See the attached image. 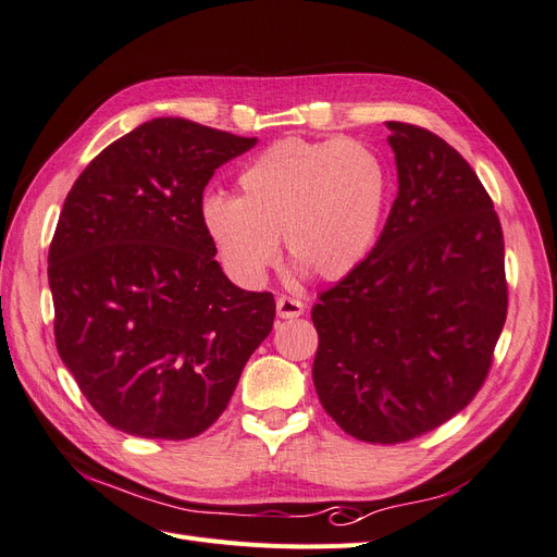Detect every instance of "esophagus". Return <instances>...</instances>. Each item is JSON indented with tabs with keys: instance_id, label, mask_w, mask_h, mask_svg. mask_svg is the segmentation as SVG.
<instances>
[{
	"instance_id": "obj_1",
	"label": "esophagus",
	"mask_w": 557,
	"mask_h": 557,
	"mask_svg": "<svg viewBox=\"0 0 557 557\" xmlns=\"http://www.w3.org/2000/svg\"><path fill=\"white\" fill-rule=\"evenodd\" d=\"M305 301H299V299H295V297H288V295H283V297H278L276 299V313H278V318H299L301 313H305Z\"/></svg>"
}]
</instances>
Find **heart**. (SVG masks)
I'll list each match as a JSON object with an SVG mask.
<instances>
[{
    "instance_id": "heart-1",
    "label": "heart",
    "mask_w": 557,
    "mask_h": 557,
    "mask_svg": "<svg viewBox=\"0 0 557 557\" xmlns=\"http://www.w3.org/2000/svg\"><path fill=\"white\" fill-rule=\"evenodd\" d=\"M239 197L209 193L199 223L225 274L256 290L278 258V234L297 276L339 281L374 246L385 207V166L348 139H281L237 176Z\"/></svg>"
}]
</instances>
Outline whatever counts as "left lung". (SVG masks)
I'll use <instances>...</instances> for the list:
<instances>
[{
  "mask_svg": "<svg viewBox=\"0 0 557 557\" xmlns=\"http://www.w3.org/2000/svg\"><path fill=\"white\" fill-rule=\"evenodd\" d=\"M397 197L372 252L313 305V385L344 432L399 444L479 393L507 320L504 237L479 176L436 134L385 123Z\"/></svg>",
  "mask_w": 557,
  "mask_h": 557,
  "instance_id": "obj_1",
  "label": "left lung"
}]
</instances>
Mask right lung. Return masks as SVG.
I'll return each instance as SVG.
<instances>
[{
  "label": "right lung",
  "mask_w": 557,
  "mask_h": 557,
  "mask_svg": "<svg viewBox=\"0 0 557 557\" xmlns=\"http://www.w3.org/2000/svg\"><path fill=\"white\" fill-rule=\"evenodd\" d=\"M256 141L153 117L107 146L64 199L48 250L55 344L115 430L201 434L272 332L274 295L234 285L199 223L213 172Z\"/></svg>",
  "instance_id": "1"
}]
</instances>
